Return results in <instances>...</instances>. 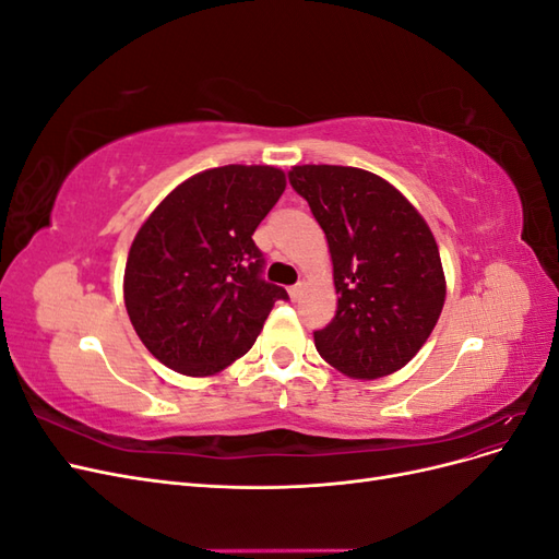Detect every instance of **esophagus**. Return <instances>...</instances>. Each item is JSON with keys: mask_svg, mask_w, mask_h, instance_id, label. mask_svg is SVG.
<instances>
[{"mask_svg": "<svg viewBox=\"0 0 559 559\" xmlns=\"http://www.w3.org/2000/svg\"><path fill=\"white\" fill-rule=\"evenodd\" d=\"M302 296V284H294V286H289V298L292 300H298Z\"/></svg>", "mask_w": 559, "mask_h": 559, "instance_id": "obj_1", "label": "esophagus"}]
</instances>
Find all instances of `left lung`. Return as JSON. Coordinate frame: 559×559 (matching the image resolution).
Instances as JSON below:
<instances>
[{
	"mask_svg": "<svg viewBox=\"0 0 559 559\" xmlns=\"http://www.w3.org/2000/svg\"><path fill=\"white\" fill-rule=\"evenodd\" d=\"M289 181L329 242L335 317L314 331L321 359L354 380H378L427 343L445 302L436 238L386 179L347 165H294Z\"/></svg>",
	"mask_w": 559,
	"mask_h": 559,
	"instance_id": "obj_1",
	"label": "left lung"
}]
</instances>
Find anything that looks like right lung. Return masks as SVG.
<instances>
[{
  "mask_svg": "<svg viewBox=\"0 0 559 559\" xmlns=\"http://www.w3.org/2000/svg\"><path fill=\"white\" fill-rule=\"evenodd\" d=\"M286 189L275 165H224L167 193L130 245L123 300L144 347L189 378L251 349L282 286L261 280L251 235Z\"/></svg>",
  "mask_w": 559,
  "mask_h": 559,
  "instance_id": "add662e5",
  "label": "right lung"
}]
</instances>
